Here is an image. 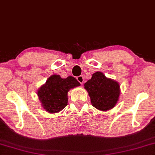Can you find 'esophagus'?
<instances>
[{
    "label": "esophagus",
    "mask_w": 155,
    "mask_h": 155,
    "mask_svg": "<svg viewBox=\"0 0 155 155\" xmlns=\"http://www.w3.org/2000/svg\"><path fill=\"white\" fill-rule=\"evenodd\" d=\"M77 79L78 82H79L81 84L83 85V82H84V78H83V76H78L77 77Z\"/></svg>",
    "instance_id": "34e87169"
}]
</instances>
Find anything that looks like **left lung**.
Masks as SVG:
<instances>
[{
  "label": "left lung",
  "instance_id": "8db88e82",
  "mask_svg": "<svg viewBox=\"0 0 155 155\" xmlns=\"http://www.w3.org/2000/svg\"><path fill=\"white\" fill-rule=\"evenodd\" d=\"M84 86L89 93L92 105L97 109L107 111L117 104L120 94L119 84L102 72L93 74Z\"/></svg>",
  "mask_w": 155,
  "mask_h": 155
}]
</instances>
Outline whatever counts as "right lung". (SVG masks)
Wrapping results in <instances>:
<instances>
[{
    "label": "right lung",
    "instance_id": "add662e5",
    "mask_svg": "<svg viewBox=\"0 0 155 155\" xmlns=\"http://www.w3.org/2000/svg\"><path fill=\"white\" fill-rule=\"evenodd\" d=\"M78 85L80 83L74 77L61 78L59 75L54 74L38 90V96L46 111L58 112L67 106L69 90Z\"/></svg>",
    "mask_w": 155,
    "mask_h": 155
}]
</instances>
